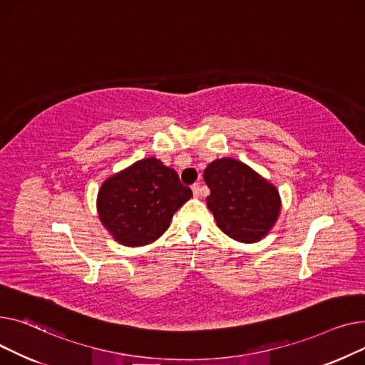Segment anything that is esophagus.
<instances>
[{
	"label": "esophagus",
	"mask_w": 365,
	"mask_h": 365,
	"mask_svg": "<svg viewBox=\"0 0 365 365\" xmlns=\"http://www.w3.org/2000/svg\"><path fill=\"white\" fill-rule=\"evenodd\" d=\"M191 190H192V195H195L196 197L200 196V191H202V190H200V184H199V182L192 184V185H191Z\"/></svg>",
	"instance_id": "obj_1"
}]
</instances>
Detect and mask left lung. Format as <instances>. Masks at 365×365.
Segmentation results:
<instances>
[{"mask_svg":"<svg viewBox=\"0 0 365 365\" xmlns=\"http://www.w3.org/2000/svg\"><path fill=\"white\" fill-rule=\"evenodd\" d=\"M206 199L218 227L231 239L255 243L264 239L280 215V195L265 178L240 160L222 158L207 165Z\"/></svg>","mask_w":365,"mask_h":365,"instance_id":"obj_1","label":"left lung"}]
</instances>
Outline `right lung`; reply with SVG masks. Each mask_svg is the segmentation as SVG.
Listing matches in <instances>:
<instances>
[{
	"label": "right lung",
	"instance_id": "add662e5",
	"mask_svg": "<svg viewBox=\"0 0 365 365\" xmlns=\"http://www.w3.org/2000/svg\"><path fill=\"white\" fill-rule=\"evenodd\" d=\"M192 196L173 168L147 158L107 178L97 196L101 224L123 246L153 243Z\"/></svg>",
	"mask_w": 365,
	"mask_h": 365
}]
</instances>
